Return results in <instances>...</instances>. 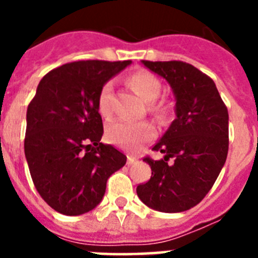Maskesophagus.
<instances>
[{
	"instance_id": "1",
	"label": "esophagus",
	"mask_w": 258,
	"mask_h": 258,
	"mask_svg": "<svg viewBox=\"0 0 258 258\" xmlns=\"http://www.w3.org/2000/svg\"><path fill=\"white\" fill-rule=\"evenodd\" d=\"M137 161V159L134 156H131V155H129V156H127V160H126V164L127 165H132V164H134Z\"/></svg>"
}]
</instances>
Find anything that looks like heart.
<instances>
[{
  "instance_id": "b5f03b06",
  "label": "heart",
  "mask_w": 258,
  "mask_h": 258,
  "mask_svg": "<svg viewBox=\"0 0 258 258\" xmlns=\"http://www.w3.org/2000/svg\"><path fill=\"white\" fill-rule=\"evenodd\" d=\"M127 83L134 92L150 103L160 94L161 86L154 75L140 71L127 79ZM98 109L103 117H109L112 113V84H104L98 95ZM154 111H161V104H154ZM154 137V127L149 122L117 121L107 127V140L124 149H136Z\"/></svg>"
}]
</instances>
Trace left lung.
<instances>
[{
  "label": "left lung",
  "instance_id": "8db88e82",
  "mask_svg": "<svg viewBox=\"0 0 258 258\" xmlns=\"http://www.w3.org/2000/svg\"><path fill=\"white\" fill-rule=\"evenodd\" d=\"M142 64L166 80L174 94L175 118L152 147L164 159L143 161L151 166L149 182L137 195L155 211L184 212L199 204L217 179L229 150V113L213 80L179 60ZM170 157L173 163H168Z\"/></svg>",
  "mask_w": 258,
  "mask_h": 258
}]
</instances>
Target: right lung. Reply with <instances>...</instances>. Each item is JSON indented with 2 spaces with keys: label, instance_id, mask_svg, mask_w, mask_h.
<instances>
[{
  "label": "right lung",
  "instance_id": "add662e5",
  "mask_svg": "<svg viewBox=\"0 0 258 258\" xmlns=\"http://www.w3.org/2000/svg\"><path fill=\"white\" fill-rule=\"evenodd\" d=\"M132 60H81L50 71L27 109L24 154L41 198L54 211L80 216L102 202L107 179L126 156L101 143L98 95Z\"/></svg>",
  "mask_w": 258,
  "mask_h": 258
}]
</instances>
